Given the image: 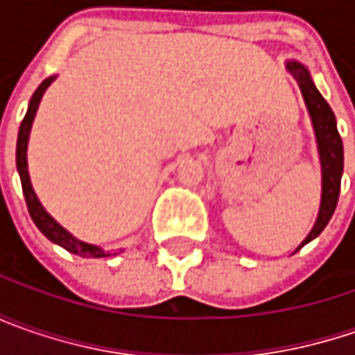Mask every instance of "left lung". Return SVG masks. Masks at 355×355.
Masks as SVG:
<instances>
[{
	"label": "left lung",
	"mask_w": 355,
	"mask_h": 355,
	"mask_svg": "<svg viewBox=\"0 0 355 355\" xmlns=\"http://www.w3.org/2000/svg\"><path fill=\"white\" fill-rule=\"evenodd\" d=\"M286 71L293 75V78L298 83L302 98L306 104L308 114L312 120V128L316 136V146H318V156H320L322 166V198L320 209L316 223L310 229L306 239L300 243L296 251H300L306 243L314 241L328 225V221L334 215L336 205H338V196H340V184H342V173H344V146L342 138L338 134L336 126V116L330 108V104L324 101L308 69L298 61H286ZM294 251V252H296Z\"/></svg>",
	"instance_id": "obj_1"
}]
</instances>
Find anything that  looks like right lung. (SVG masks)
<instances>
[{
    "label": "right lung",
    "mask_w": 355,
    "mask_h": 355,
    "mask_svg": "<svg viewBox=\"0 0 355 355\" xmlns=\"http://www.w3.org/2000/svg\"><path fill=\"white\" fill-rule=\"evenodd\" d=\"M57 76H49L45 78L39 89L35 90L31 101H29V106H27V114L23 118L19 126V134H17V152H15V162H17V171H19L21 178V187H23V196H25V201H27V209H29V215L33 219V223L39 227V231L49 239L53 241L55 245H59L62 249H67L73 254H78V257H87V259H104V257H112V254H118L120 251H104L103 247L98 245H92V243H85L80 239H76L75 235H71L61 223H57L51 215L47 213V209L41 205V201L35 193L33 185H31V178H29V170H27V144H29V134H31V126H33L35 114H37V108H39V103L45 94V90L51 87V83L55 80Z\"/></svg>",
    "instance_id": "1"
}]
</instances>
